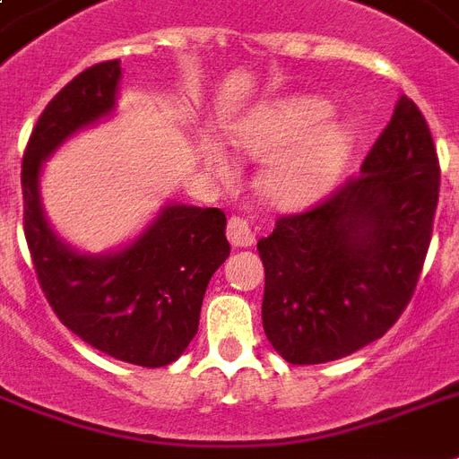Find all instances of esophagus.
Wrapping results in <instances>:
<instances>
[{"mask_svg": "<svg viewBox=\"0 0 459 459\" xmlns=\"http://www.w3.org/2000/svg\"><path fill=\"white\" fill-rule=\"evenodd\" d=\"M226 236H229L233 247H247L255 243V233H252L250 221L245 216H230L226 223Z\"/></svg>", "mask_w": 459, "mask_h": 459, "instance_id": "esophagus-1", "label": "esophagus"}]
</instances>
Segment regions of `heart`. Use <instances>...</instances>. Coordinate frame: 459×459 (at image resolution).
<instances>
[{
	"instance_id": "1",
	"label": "heart",
	"mask_w": 459,
	"mask_h": 459,
	"mask_svg": "<svg viewBox=\"0 0 459 459\" xmlns=\"http://www.w3.org/2000/svg\"><path fill=\"white\" fill-rule=\"evenodd\" d=\"M328 117L331 104L319 97H286L259 107L233 133V145L243 154L273 157L262 176V190L273 204L305 207L338 180L352 140L342 126H321ZM204 161L216 176L229 173L219 147L209 145Z\"/></svg>"
}]
</instances>
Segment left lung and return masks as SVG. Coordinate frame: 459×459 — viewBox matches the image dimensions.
<instances>
[{
	"instance_id": "obj_1",
	"label": "left lung",
	"mask_w": 459,
	"mask_h": 459,
	"mask_svg": "<svg viewBox=\"0 0 459 459\" xmlns=\"http://www.w3.org/2000/svg\"><path fill=\"white\" fill-rule=\"evenodd\" d=\"M441 166L420 107L403 95L362 173L257 243L264 333L290 364L369 345L400 319L434 233Z\"/></svg>"
}]
</instances>
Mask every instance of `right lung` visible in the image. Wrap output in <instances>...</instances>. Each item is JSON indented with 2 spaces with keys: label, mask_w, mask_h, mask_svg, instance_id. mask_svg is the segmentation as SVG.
Here are the masks:
<instances>
[{
  "label": "right lung",
  "mask_w": 459,
  "mask_h": 459,
  "mask_svg": "<svg viewBox=\"0 0 459 459\" xmlns=\"http://www.w3.org/2000/svg\"><path fill=\"white\" fill-rule=\"evenodd\" d=\"M118 59L85 68L39 114L21 166L23 233L39 288L66 328L138 367H166L190 345L209 279L229 257L221 209L171 204L126 250L85 257L64 245L39 207L42 161L117 102Z\"/></svg>",
  "instance_id": "right-lung-1"
}]
</instances>
